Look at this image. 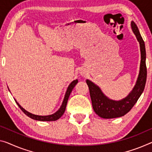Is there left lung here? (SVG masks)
Wrapping results in <instances>:
<instances>
[{"label": "left lung", "instance_id": "obj_1", "mask_svg": "<svg viewBox=\"0 0 152 152\" xmlns=\"http://www.w3.org/2000/svg\"><path fill=\"white\" fill-rule=\"evenodd\" d=\"M132 31L137 37L141 49V65L139 77L134 88L129 95L119 101L110 100L103 94L100 88L92 81L87 79L92 107L95 113L102 118L111 119L122 117L130 111L143 92L147 79L145 46L139 30L134 22H131Z\"/></svg>", "mask_w": 152, "mask_h": 152}]
</instances>
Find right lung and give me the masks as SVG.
<instances>
[{"mask_svg":"<svg viewBox=\"0 0 152 152\" xmlns=\"http://www.w3.org/2000/svg\"><path fill=\"white\" fill-rule=\"evenodd\" d=\"M77 82H78L77 79H76V80H74L73 81H72L71 83L69 86L68 88H67L66 94H65L64 99V100H63L61 107H60V108L59 109H58V111L56 112L55 113L52 114V115H45V116L34 115V114H32V113H29V112H28L27 111H26L24 109H23L22 107L18 103L17 101H15V102H16V103L18 104V107H19L20 108L21 110L24 112V113L27 116H28L29 118H30L33 119V120H39V121H56V120H58V119H59L60 117H61L63 115V114H64V111H65V109H66V104H67V102H68V99H69V96H70V94H71L72 90H73L74 87L75 86L76 84L77 83Z\"/></svg>","mask_w":152,"mask_h":152,"instance_id":"1","label":"right lung"}]
</instances>
